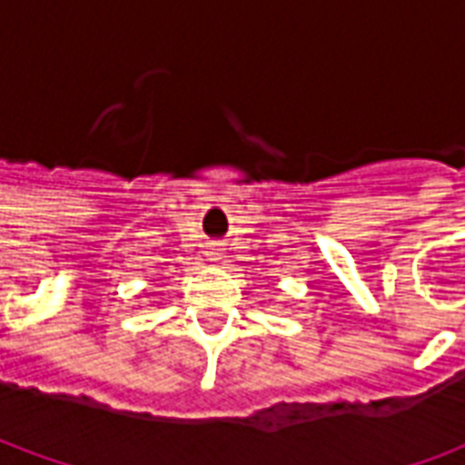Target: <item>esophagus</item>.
I'll return each instance as SVG.
<instances>
[{"mask_svg":"<svg viewBox=\"0 0 465 465\" xmlns=\"http://www.w3.org/2000/svg\"><path fill=\"white\" fill-rule=\"evenodd\" d=\"M209 256H212L213 262H219V256H222V253H219V249H213V252H209Z\"/></svg>","mask_w":465,"mask_h":465,"instance_id":"esophagus-1","label":"esophagus"}]
</instances>
